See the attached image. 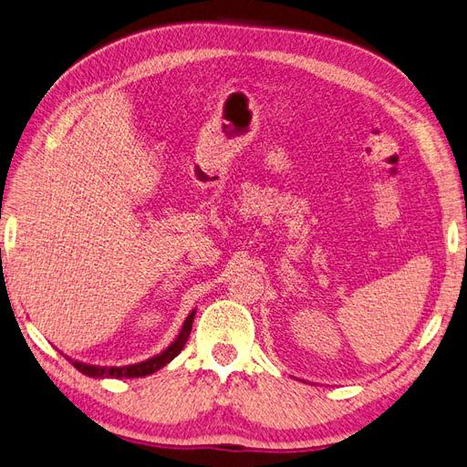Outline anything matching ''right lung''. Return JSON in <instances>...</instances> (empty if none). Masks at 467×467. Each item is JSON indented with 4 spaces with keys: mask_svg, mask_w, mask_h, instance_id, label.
<instances>
[{
    "mask_svg": "<svg viewBox=\"0 0 467 467\" xmlns=\"http://www.w3.org/2000/svg\"><path fill=\"white\" fill-rule=\"evenodd\" d=\"M194 317H196V309L192 311L188 317L184 325H182L180 333L176 335V338L170 343L161 355H154L150 358H146L142 362H136V365H124V367H100V365H87V362H81V360H75L71 357H67L71 362L73 367L78 370L87 374V377L90 379H139V377H148V374H152L156 370H161L162 367H166L170 360H174L182 348H184L186 340L190 337V331H192V323H194Z\"/></svg>",
    "mask_w": 467,
    "mask_h": 467,
    "instance_id": "obj_1",
    "label": "right lung"
}]
</instances>
